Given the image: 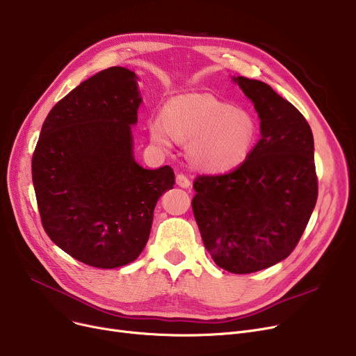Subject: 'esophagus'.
Returning a JSON list of instances; mask_svg holds the SVG:
<instances>
[{"instance_id":"obj_1","label":"esophagus","mask_w":356,"mask_h":356,"mask_svg":"<svg viewBox=\"0 0 356 356\" xmlns=\"http://www.w3.org/2000/svg\"><path fill=\"white\" fill-rule=\"evenodd\" d=\"M176 183L180 186V188H184V189H189L192 186V181L188 177H186L183 173L176 176Z\"/></svg>"}]
</instances>
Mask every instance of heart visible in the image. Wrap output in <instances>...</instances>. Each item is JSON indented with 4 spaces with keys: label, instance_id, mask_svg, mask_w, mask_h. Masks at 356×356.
I'll return each mask as SVG.
<instances>
[{
    "label": "heart",
    "instance_id": "heart-1",
    "mask_svg": "<svg viewBox=\"0 0 356 356\" xmlns=\"http://www.w3.org/2000/svg\"><path fill=\"white\" fill-rule=\"evenodd\" d=\"M149 137L159 147L175 140L189 143L192 161L208 172H227L248 157L255 140V122L248 112L231 108L211 93L177 97L164 117L149 121Z\"/></svg>",
    "mask_w": 356,
    "mask_h": 356
}]
</instances>
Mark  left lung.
Instances as JSON below:
<instances>
[{
	"label": "left lung",
	"mask_w": 356,
	"mask_h": 356,
	"mask_svg": "<svg viewBox=\"0 0 356 356\" xmlns=\"http://www.w3.org/2000/svg\"><path fill=\"white\" fill-rule=\"evenodd\" d=\"M234 81L258 112L261 138L235 170L195 179L192 209L215 263L250 274L293 252L314 209L317 176L302 112L264 82Z\"/></svg>",
	"instance_id": "left-lung-1"
}]
</instances>
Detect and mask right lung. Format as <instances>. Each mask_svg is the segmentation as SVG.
Segmentation results:
<instances>
[{
	"instance_id": "right-lung-1",
	"label": "right lung",
	"mask_w": 356,
	"mask_h": 356,
	"mask_svg": "<svg viewBox=\"0 0 356 356\" xmlns=\"http://www.w3.org/2000/svg\"><path fill=\"white\" fill-rule=\"evenodd\" d=\"M137 82L120 66L82 82L51 108L33 154L46 234L90 267L133 263L148 241L159 197L175 184L170 165L148 170L134 160Z\"/></svg>"
}]
</instances>
